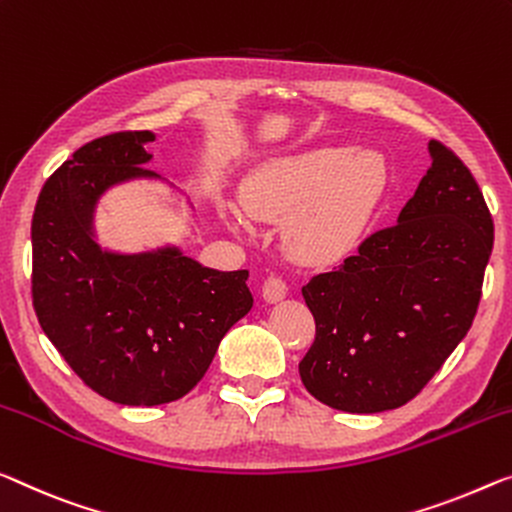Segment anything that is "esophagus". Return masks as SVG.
Instances as JSON below:
<instances>
[{"instance_id":"esophagus-1","label":"esophagus","mask_w":512,"mask_h":512,"mask_svg":"<svg viewBox=\"0 0 512 512\" xmlns=\"http://www.w3.org/2000/svg\"><path fill=\"white\" fill-rule=\"evenodd\" d=\"M286 295H288L286 281L279 279V277H267V279H265V283H263V300H265L267 304L281 302Z\"/></svg>"}]
</instances>
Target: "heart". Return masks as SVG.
I'll use <instances>...</instances> for the list:
<instances>
[{
  "mask_svg": "<svg viewBox=\"0 0 512 512\" xmlns=\"http://www.w3.org/2000/svg\"><path fill=\"white\" fill-rule=\"evenodd\" d=\"M387 185V171L373 153L336 146L272 157L240 187L242 210L258 222L283 223V247L309 267L341 263L364 238ZM226 224L245 231L235 208H224Z\"/></svg>",
  "mask_w": 512,
  "mask_h": 512,
  "instance_id": "1",
  "label": "heart"
}]
</instances>
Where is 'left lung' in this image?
I'll return each mask as SVG.
<instances>
[{
    "label": "left lung",
    "mask_w": 512,
    "mask_h": 512,
    "mask_svg": "<svg viewBox=\"0 0 512 512\" xmlns=\"http://www.w3.org/2000/svg\"><path fill=\"white\" fill-rule=\"evenodd\" d=\"M432 164L398 224L302 288L316 341L300 361L306 391L334 410H396L458 348L481 302L494 224L483 192L451 148Z\"/></svg>",
    "instance_id": "8db88e82"
}]
</instances>
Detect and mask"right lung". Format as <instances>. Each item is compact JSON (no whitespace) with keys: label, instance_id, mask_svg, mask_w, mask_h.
Masks as SVG:
<instances>
[{"label":"right lung","instance_id":"1","mask_svg":"<svg viewBox=\"0 0 512 512\" xmlns=\"http://www.w3.org/2000/svg\"><path fill=\"white\" fill-rule=\"evenodd\" d=\"M155 135L114 132L77 148L45 180L31 219V295L43 332L102 398L153 407L190 393L254 297L247 270L203 267L178 247L100 249L93 212L109 187L155 178Z\"/></svg>","mask_w":512,"mask_h":512}]
</instances>
